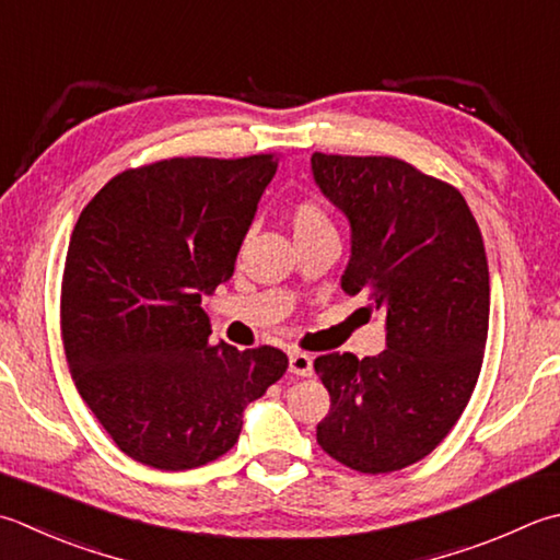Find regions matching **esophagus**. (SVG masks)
Listing matches in <instances>:
<instances>
[{
	"label": "esophagus",
	"mask_w": 560,
	"mask_h": 560,
	"mask_svg": "<svg viewBox=\"0 0 560 560\" xmlns=\"http://www.w3.org/2000/svg\"><path fill=\"white\" fill-rule=\"evenodd\" d=\"M289 371L293 376H313V359L303 352H291Z\"/></svg>",
	"instance_id": "34e87169"
}]
</instances>
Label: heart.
Listing matches in <instances>:
<instances>
[{
	"label": "heart",
	"mask_w": 560,
	"mask_h": 560,
	"mask_svg": "<svg viewBox=\"0 0 560 560\" xmlns=\"http://www.w3.org/2000/svg\"><path fill=\"white\" fill-rule=\"evenodd\" d=\"M289 225L293 230V237L315 235V233H325V230H335L332 218L327 215L325 208L313 199L295 201L289 208Z\"/></svg>",
	"instance_id": "b5f03b06"
}]
</instances>
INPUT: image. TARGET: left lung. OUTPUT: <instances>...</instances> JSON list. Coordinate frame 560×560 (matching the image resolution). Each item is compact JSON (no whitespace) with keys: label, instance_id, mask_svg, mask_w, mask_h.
Returning a JSON list of instances; mask_svg holds the SVG:
<instances>
[{"label":"left lung","instance_id":"1","mask_svg":"<svg viewBox=\"0 0 560 560\" xmlns=\"http://www.w3.org/2000/svg\"><path fill=\"white\" fill-rule=\"evenodd\" d=\"M311 164L352 225L342 289L383 313L388 347L315 359L330 393L317 444L359 474H390L432 454L476 388L490 315L483 235L462 191L410 162L313 152Z\"/></svg>","mask_w":560,"mask_h":560}]
</instances>
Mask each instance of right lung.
<instances>
[{"mask_svg": "<svg viewBox=\"0 0 560 560\" xmlns=\"http://www.w3.org/2000/svg\"><path fill=\"white\" fill-rule=\"evenodd\" d=\"M279 155L170 158L116 174L77 221L60 335L82 400L126 456L215 462L289 369L277 347L211 345L201 295L233 277Z\"/></svg>", "mask_w": 560, "mask_h": 560, "instance_id": "add662e5", "label": "right lung"}]
</instances>
